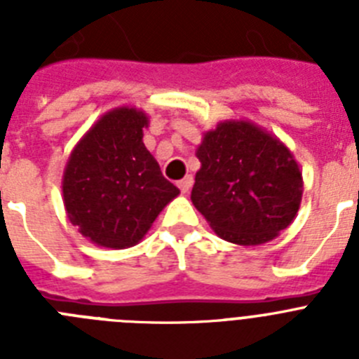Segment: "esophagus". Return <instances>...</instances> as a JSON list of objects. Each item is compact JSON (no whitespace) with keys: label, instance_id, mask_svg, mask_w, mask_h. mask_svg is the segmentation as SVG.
Listing matches in <instances>:
<instances>
[{"label":"esophagus","instance_id":"34e87169","mask_svg":"<svg viewBox=\"0 0 359 359\" xmlns=\"http://www.w3.org/2000/svg\"><path fill=\"white\" fill-rule=\"evenodd\" d=\"M192 183H194V177L192 176H185L182 180V182H177V187H180V190H182L183 194H187L190 190V187H192Z\"/></svg>","mask_w":359,"mask_h":359}]
</instances>
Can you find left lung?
Masks as SVG:
<instances>
[{"label":"left lung","mask_w":359,"mask_h":359,"mask_svg":"<svg viewBox=\"0 0 359 359\" xmlns=\"http://www.w3.org/2000/svg\"><path fill=\"white\" fill-rule=\"evenodd\" d=\"M196 156L190 199L221 239L259 246L293 223L302 170L277 136L250 120H224L203 133Z\"/></svg>","instance_id":"1"}]
</instances>
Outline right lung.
Instances as JSON below:
<instances>
[{"label": "right lung", "mask_w": 359, "mask_h": 359, "mask_svg": "<svg viewBox=\"0 0 359 359\" xmlns=\"http://www.w3.org/2000/svg\"><path fill=\"white\" fill-rule=\"evenodd\" d=\"M149 118L122 106L104 113L73 147L62 174L69 223L97 246L140 243L180 189L167 182L144 144Z\"/></svg>", "instance_id": "obj_1"}]
</instances>
